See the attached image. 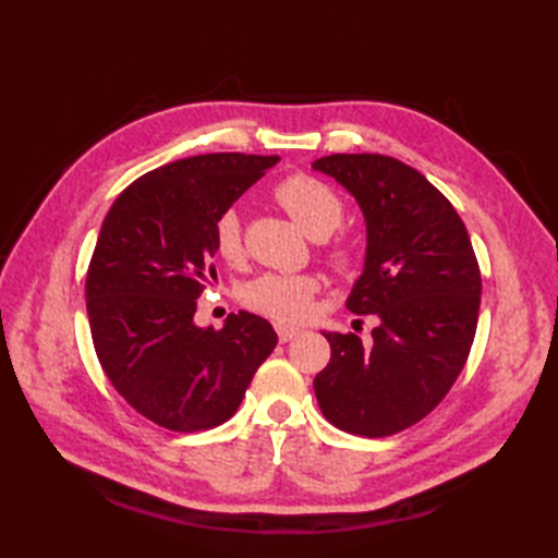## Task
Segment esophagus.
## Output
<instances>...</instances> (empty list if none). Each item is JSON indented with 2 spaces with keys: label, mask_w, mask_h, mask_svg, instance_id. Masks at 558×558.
I'll return each instance as SVG.
<instances>
[{
  "label": "esophagus",
  "mask_w": 558,
  "mask_h": 558,
  "mask_svg": "<svg viewBox=\"0 0 558 558\" xmlns=\"http://www.w3.org/2000/svg\"><path fill=\"white\" fill-rule=\"evenodd\" d=\"M276 330H278V338H280V342H290L292 338H298V336H300V328L286 326V324H278V326H276Z\"/></svg>",
  "instance_id": "1"
}]
</instances>
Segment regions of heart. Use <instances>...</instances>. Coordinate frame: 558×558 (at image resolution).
<instances>
[{"label": "heart", "mask_w": 558, "mask_h": 558, "mask_svg": "<svg viewBox=\"0 0 558 558\" xmlns=\"http://www.w3.org/2000/svg\"><path fill=\"white\" fill-rule=\"evenodd\" d=\"M278 204L290 213V218L300 228L324 240L345 216V204L333 186L318 180L314 174H290L278 182L272 189ZM213 240H216V252L225 264H242L244 258V240H242V220L234 208L222 210L213 225ZM330 260L338 268H350L360 260V244L350 236L340 240L330 248ZM318 282L312 276H278V272H266L256 280L248 282L242 292V300L248 306L264 316L278 318V322H298L306 312Z\"/></svg>", "instance_id": "heart-1"}]
</instances>
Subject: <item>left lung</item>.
I'll use <instances>...</instances> for the list:
<instances>
[{"label":"left lung","mask_w":558,"mask_h":558,"mask_svg":"<svg viewBox=\"0 0 558 558\" xmlns=\"http://www.w3.org/2000/svg\"><path fill=\"white\" fill-rule=\"evenodd\" d=\"M312 168L362 208L364 270L345 304L378 318L372 345L324 330L330 362L314 378L318 408L342 432L398 434L426 417L465 366L480 314L477 258L450 201L410 165L336 153Z\"/></svg>","instance_id":"1"}]
</instances>
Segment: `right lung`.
Masks as SVG:
<instances>
[{
	"mask_svg": "<svg viewBox=\"0 0 558 558\" xmlns=\"http://www.w3.org/2000/svg\"><path fill=\"white\" fill-rule=\"evenodd\" d=\"M278 156L208 153L168 162L117 196L93 252L86 306L105 374L129 405L172 432L228 422L278 342L256 314L194 324L216 280L213 225Z\"/></svg>",
	"mask_w": 558,
	"mask_h": 558,
	"instance_id": "1",
	"label": "right lung"
}]
</instances>
